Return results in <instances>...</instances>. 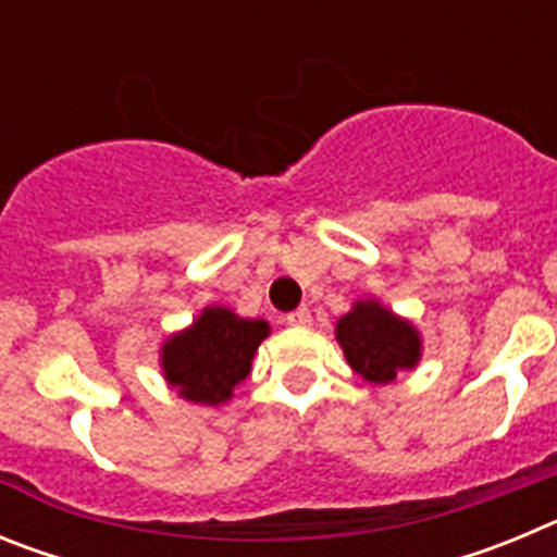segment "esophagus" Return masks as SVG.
I'll list each match as a JSON object with an SVG mask.
<instances>
[{"mask_svg": "<svg viewBox=\"0 0 557 557\" xmlns=\"http://www.w3.org/2000/svg\"><path fill=\"white\" fill-rule=\"evenodd\" d=\"M284 323H287V326H309V323H312V312H309L307 307L295 309V312L284 314Z\"/></svg>", "mask_w": 557, "mask_h": 557, "instance_id": "1", "label": "esophagus"}]
</instances>
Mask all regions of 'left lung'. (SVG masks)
<instances>
[{"instance_id": "left-lung-1", "label": "left lung", "mask_w": 557, "mask_h": 557, "mask_svg": "<svg viewBox=\"0 0 557 557\" xmlns=\"http://www.w3.org/2000/svg\"><path fill=\"white\" fill-rule=\"evenodd\" d=\"M337 339L348 366L373 385H387L421 357V339L407 321L373 301H359L337 321Z\"/></svg>"}]
</instances>
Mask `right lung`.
I'll list each match as a JSON object with an SVG mask.
<instances>
[{"label":"right lung","mask_w":557,"mask_h":557,"mask_svg":"<svg viewBox=\"0 0 557 557\" xmlns=\"http://www.w3.org/2000/svg\"><path fill=\"white\" fill-rule=\"evenodd\" d=\"M268 323L245 321L223 307L203 309L191 329L166 339L164 376L189 401L220 405L250 373Z\"/></svg>","instance_id":"obj_1"}]
</instances>
